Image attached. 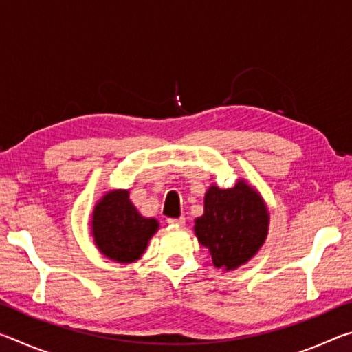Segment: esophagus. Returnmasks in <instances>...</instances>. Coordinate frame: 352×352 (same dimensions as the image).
I'll return each mask as SVG.
<instances>
[{
    "label": "esophagus",
    "instance_id": "34e87169",
    "mask_svg": "<svg viewBox=\"0 0 352 352\" xmlns=\"http://www.w3.org/2000/svg\"><path fill=\"white\" fill-rule=\"evenodd\" d=\"M184 222H186V220H184V217H178V219H168V223H169V225L183 226V225H184Z\"/></svg>",
    "mask_w": 352,
    "mask_h": 352
}]
</instances>
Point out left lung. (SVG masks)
<instances>
[{
    "mask_svg": "<svg viewBox=\"0 0 352 352\" xmlns=\"http://www.w3.org/2000/svg\"><path fill=\"white\" fill-rule=\"evenodd\" d=\"M269 211L261 194L239 180L233 188H208L204 216L195 219V236L210 250L217 269L234 270L259 252L269 233Z\"/></svg>",
    "mask_w": 352,
    "mask_h": 352,
    "instance_id": "1",
    "label": "left lung"
}]
</instances>
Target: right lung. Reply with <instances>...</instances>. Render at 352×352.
Returning <instances> with one entry per match:
<instances>
[{"mask_svg": "<svg viewBox=\"0 0 352 352\" xmlns=\"http://www.w3.org/2000/svg\"><path fill=\"white\" fill-rule=\"evenodd\" d=\"M158 226L157 219L141 216L126 189L107 192L91 216V234L98 250L119 264L140 259Z\"/></svg>", "mask_w": 352, "mask_h": 352, "instance_id": "right-lung-1", "label": "right lung"}]
</instances>
